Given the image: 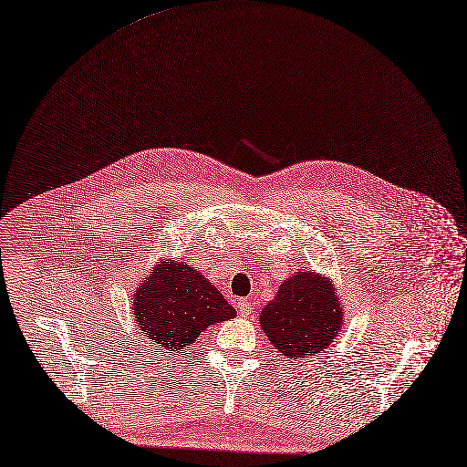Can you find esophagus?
<instances>
[{
	"instance_id": "esophagus-1",
	"label": "esophagus",
	"mask_w": 467,
	"mask_h": 467,
	"mask_svg": "<svg viewBox=\"0 0 467 467\" xmlns=\"http://www.w3.org/2000/svg\"><path fill=\"white\" fill-rule=\"evenodd\" d=\"M237 311H239L241 317H248V315L254 313V303H250V301H239V303H237Z\"/></svg>"
}]
</instances>
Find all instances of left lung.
Listing matches in <instances>:
<instances>
[{"mask_svg":"<svg viewBox=\"0 0 467 467\" xmlns=\"http://www.w3.org/2000/svg\"><path fill=\"white\" fill-rule=\"evenodd\" d=\"M337 285L315 270H301L281 283L274 301L259 313V326L277 351L306 358L329 348L344 327Z\"/></svg>","mask_w":467,"mask_h":467,"instance_id":"1","label":"left lung"}]
</instances>
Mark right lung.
Segmentation results:
<instances>
[{
    "instance_id": "right-lung-1",
    "label": "right lung",
    "mask_w": 467,
    "mask_h": 467,
    "mask_svg": "<svg viewBox=\"0 0 467 467\" xmlns=\"http://www.w3.org/2000/svg\"><path fill=\"white\" fill-rule=\"evenodd\" d=\"M132 301L138 331L166 355H182L201 331L237 315L201 272L170 259L154 265Z\"/></svg>"
}]
</instances>
